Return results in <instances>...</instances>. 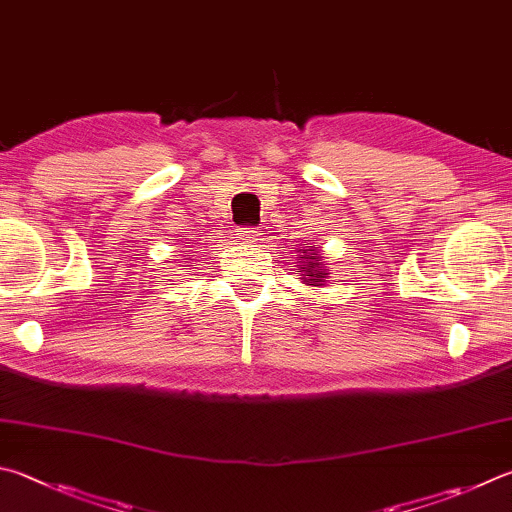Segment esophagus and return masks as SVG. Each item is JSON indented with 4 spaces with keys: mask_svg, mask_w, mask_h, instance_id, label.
Wrapping results in <instances>:
<instances>
[{
    "mask_svg": "<svg viewBox=\"0 0 512 512\" xmlns=\"http://www.w3.org/2000/svg\"><path fill=\"white\" fill-rule=\"evenodd\" d=\"M237 235L241 241H244V244H255L259 232L255 228H241V230H237Z\"/></svg>",
    "mask_w": 512,
    "mask_h": 512,
    "instance_id": "34e87169",
    "label": "esophagus"
}]
</instances>
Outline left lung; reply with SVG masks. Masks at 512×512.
<instances>
[{
  "label": "left lung",
  "instance_id": "left-lung-1",
  "mask_svg": "<svg viewBox=\"0 0 512 512\" xmlns=\"http://www.w3.org/2000/svg\"><path fill=\"white\" fill-rule=\"evenodd\" d=\"M300 253V262H297V275L306 286H324L329 277V268L322 262L320 250L315 246L304 244V248L297 250Z\"/></svg>",
  "mask_w": 512,
  "mask_h": 512
}]
</instances>
